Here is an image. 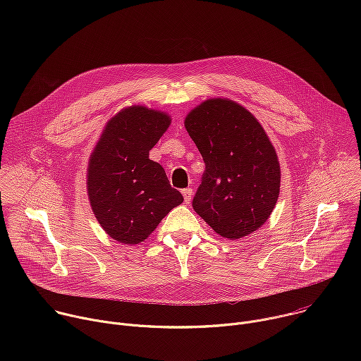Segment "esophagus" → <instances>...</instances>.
I'll return each mask as SVG.
<instances>
[{
    "label": "esophagus",
    "instance_id": "esophagus-1",
    "mask_svg": "<svg viewBox=\"0 0 361 361\" xmlns=\"http://www.w3.org/2000/svg\"><path fill=\"white\" fill-rule=\"evenodd\" d=\"M183 195H184V202L190 204V201L192 198V188H184L183 190Z\"/></svg>",
    "mask_w": 361,
    "mask_h": 361
}]
</instances>
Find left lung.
<instances>
[{"mask_svg": "<svg viewBox=\"0 0 361 361\" xmlns=\"http://www.w3.org/2000/svg\"><path fill=\"white\" fill-rule=\"evenodd\" d=\"M205 170L194 212L221 237L235 240L260 228L280 192V164L266 131L228 99H207L185 118Z\"/></svg>", "mask_w": 361, "mask_h": 361, "instance_id": "obj_1", "label": "left lung"}]
</instances>
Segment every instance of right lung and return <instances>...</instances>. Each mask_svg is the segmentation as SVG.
<instances>
[{"label": "right lung", "mask_w": 361, "mask_h": 361, "mask_svg": "<svg viewBox=\"0 0 361 361\" xmlns=\"http://www.w3.org/2000/svg\"><path fill=\"white\" fill-rule=\"evenodd\" d=\"M164 113L130 107L113 117L88 164V197L107 234L124 244L144 241L183 202L164 169L148 159L170 126Z\"/></svg>", "instance_id": "add662e5"}]
</instances>
